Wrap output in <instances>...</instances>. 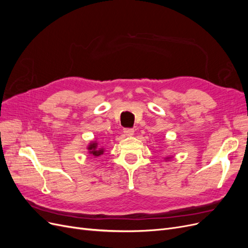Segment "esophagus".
<instances>
[{"label": "esophagus", "mask_w": 248, "mask_h": 248, "mask_svg": "<svg viewBox=\"0 0 248 248\" xmlns=\"http://www.w3.org/2000/svg\"><path fill=\"white\" fill-rule=\"evenodd\" d=\"M124 133H125V136H127V137H132L133 133H134V129H132V128H125L124 129Z\"/></svg>", "instance_id": "obj_1"}]
</instances>
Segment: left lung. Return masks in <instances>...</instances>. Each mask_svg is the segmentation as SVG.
Wrapping results in <instances>:
<instances>
[{
    "label": "left lung",
    "mask_w": 248,
    "mask_h": 248,
    "mask_svg": "<svg viewBox=\"0 0 248 248\" xmlns=\"http://www.w3.org/2000/svg\"><path fill=\"white\" fill-rule=\"evenodd\" d=\"M167 159H170V157H167Z\"/></svg>",
    "instance_id": "obj_1"
}]
</instances>
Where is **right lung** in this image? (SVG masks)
<instances>
[{
	"mask_svg": "<svg viewBox=\"0 0 248 248\" xmlns=\"http://www.w3.org/2000/svg\"><path fill=\"white\" fill-rule=\"evenodd\" d=\"M88 151H89V154H91V155L97 157V156H100V155L103 154L104 149L99 148L98 142H97V141H91V142H90V145L88 146Z\"/></svg>",
	"mask_w": 248,
	"mask_h": 248,
	"instance_id": "add662e5",
	"label": "right lung"
}]
</instances>
